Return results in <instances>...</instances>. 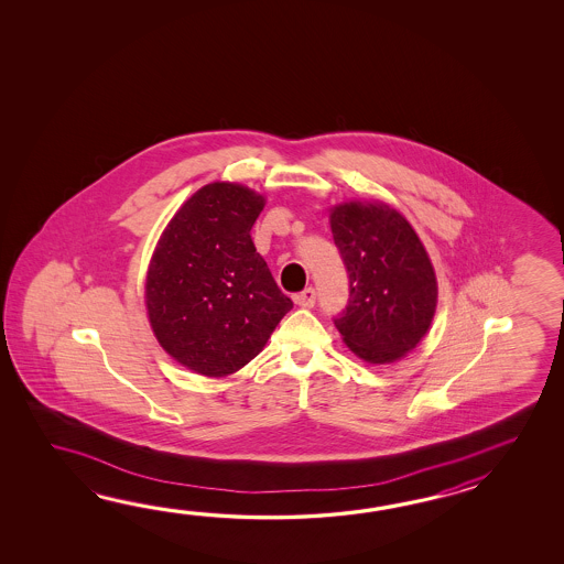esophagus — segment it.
Wrapping results in <instances>:
<instances>
[{"label":"esophagus","mask_w":564,"mask_h":564,"mask_svg":"<svg viewBox=\"0 0 564 564\" xmlns=\"http://www.w3.org/2000/svg\"><path fill=\"white\" fill-rule=\"evenodd\" d=\"M294 302L302 306V308H312L314 304H316V290L314 288H304L302 292H299L296 296H294Z\"/></svg>","instance_id":"1"}]
</instances>
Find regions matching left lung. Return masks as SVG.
I'll return each mask as SVG.
<instances>
[{
	"label": "left lung",
	"instance_id": "8db88e82",
	"mask_svg": "<svg viewBox=\"0 0 564 564\" xmlns=\"http://www.w3.org/2000/svg\"><path fill=\"white\" fill-rule=\"evenodd\" d=\"M330 228L348 274L347 306L335 326L360 359L393 362L432 324L437 282L427 252L389 205H338Z\"/></svg>",
	"mask_w": 564,
	"mask_h": 564
}]
</instances>
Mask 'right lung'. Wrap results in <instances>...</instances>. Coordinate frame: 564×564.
I'll return each instance as SVG.
<instances>
[{"mask_svg":"<svg viewBox=\"0 0 564 564\" xmlns=\"http://www.w3.org/2000/svg\"><path fill=\"white\" fill-rule=\"evenodd\" d=\"M264 197L209 183L169 221L147 274L156 340L183 367L226 377L264 348L294 304L256 252L252 226Z\"/></svg>","mask_w":564,"mask_h":564,"instance_id":"1","label":"right lung"}]
</instances>
